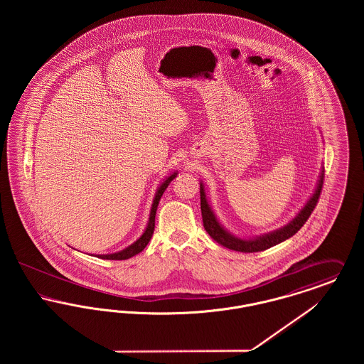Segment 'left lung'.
Instances as JSON below:
<instances>
[{"label": "left lung", "instance_id": "8db88e82", "mask_svg": "<svg viewBox=\"0 0 364 364\" xmlns=\"http://www.w3.org/2000/svg\"><path fill=\"white\" fill-rule=\"evenodd\" d=\"M323 184V166L321 168V173L316 181V187L311 193V196L307 199L304 206L299 210V213L294 215V218L287 224L281 226L276 230L263 233L259 236H252V237H240L233 235L230 230H228L223 223H220V218L214 213L208 202V193L203 181L200 180V210H202V218H203V225L208 235L221 245H224L229 250L239 251V252H258V251H264L273 245H277L279 242H285L287 239L292 237L294 233L306 224L309 217L311 215L312 210L316 206V202L319 199L321 190Z\"/></svg>", "mask_w": 364, "mask_h": 364}]
</instances>
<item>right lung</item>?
<instances>
[{
    "instance_id": "right-lung-1",
    "label": "right lung",
    "mask_w": 364,
    "mask_h": 364,
    "mask_svg": "<svg viewBox=\"0 0 364 364\" xmlns=\"http://www.w3.org/2000/svg\"><path fill=\"white\" fill-rule=\"evenodd\" d=\"M177 174H178V172L174 171V172H172L169 176H166V177L162 180V183L158 186L156 195H154V199H153V205H151V210H150V217H149L147 225L144 228L143 233L140 235V237H138L132 244H129L128 247H125L122 251L112 252V254H98V255H95V257H98V258H101V259H129V258L138 255L139 252H141V251L146 248V245L149 244L150 239L153 237V233H154L156 208H158V203H159V200H161V196L164 195V192L168 188V186L172 183V180H173Z\"/></svg>"
}]
</instances>
